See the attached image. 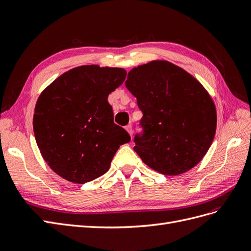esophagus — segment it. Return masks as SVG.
Returning a JSON list of instances; mask_svg holds the SVG:
<instances>
[{
  "mask_svg": "<svg viewBox=\"0 0 251 251\" xmlns=\"http://www.w3.org/2000/svg\"><path fill=\"white\" fill-rule=\"evenodd\" d=\"M126 132L130 134V136L132 137V135H133V128H132V126L131 125H127L126 126Z\"/></svg>",
  "mask_w": 251,
  "mask_h": 251,
  "instance_id": "obj_1",
  "label": "esophagus"
}]
</instances>
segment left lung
I'll return each instance as SVG.
<instances>
[{"label": "left lung", "instance_id": "left-lung-1", "mask_svg": "<svg viewBox=\"0 0 251 251\" xmlns=\"http://www.w3.org/2000/svg\"><path fill=\"white\" fill-rule=\"evenodd\" d=\"M126 87L143 114V134L134 139L142 161L168 176L198 164L217 127L215 103L201 83L176 65L153 60L133 68Z\"/></svg>", "mask_w": 251, "mask_h": 251}]
</instances>
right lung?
Segmentation results:
<instances>
[{
  "instance_id": "add662e5",
  "label": "right lung",
  "mask_w": 251,
  "mask_h": 251,
  "mask_svg": "<svg viewBox=\"0 0 251 251\" xmlns=\"http://www.w3.org/2000/svg\"><path fill=\"white\" fill-rule=\"evenodd\" d=\"M126 76L123 68L87 65L65 72L36 101L33 132L44 160L62 178L83 184L102 176L130 135L113 120L108 96Z\"/></svg>"
}]
</instances>
